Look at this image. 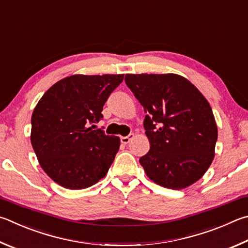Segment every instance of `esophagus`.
Here are the masks:
<instances>
[{
	"label": "esophagus",
	"instance_id": "esophagus-1",
	"mask_svg": "<svg viewBox=\"0 0 248 248\" xmlns=\"http://www.w3.org/2000/svg\"><path fill=\"white\" fill-rule=\"evenodd\" d=\"M133 138H134V134L133 133H131V134H129V136H127V137H121V143L123 144H128L130 141H131V140H133Z\"/></svg>",
	"mask_w": 248,
	"mask_h": 248
}]
</instances>
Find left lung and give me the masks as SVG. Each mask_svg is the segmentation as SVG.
Segmentation results:
<instances>
[{"label":"left lung","mask_w":248,"mask_h":248,"mask_svg":"<svg viewBox=\"0 0 248 248\" xmlns=\"http://www.w3.org/2000/svg\"><path fill=\"white\" fill-rule=\"evenodd\" d=\"M124 81L146 112L151 148L140 164L147 177L172 190L195 183L213 163L218 138L208 101L175 74H128Z\"/></svg>","instance_id":"1"}]
</instances>
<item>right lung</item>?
<instances>
[{"mask_svg":"<svg viewBox=\"0 0 248 248\" xmlns=\"http://www.w3.org/2000/svg\"><path fill=\"white\" fill-rule=\"evenodd\" d=\"M124 75H74L52 85L31 117V144L39 164L53 181L82 190L104 178L120 146L96 124Z\"/></svg>","mask_w":248,"mask_h":248,"instance_id":"1","label":"right lung"}]
</instances>
